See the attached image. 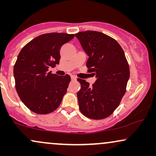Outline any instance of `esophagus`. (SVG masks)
Listing matches in <instances>:
<instances>
[{"instance_id": "34e87169", "label": "esophagus", "mask_w": 156, "mask_h": 156, "mask_svg": "<svg viewBox=\"0 0 156 156\" xmlns=\"http://www.w3.org/2000/svg\"><path fill=\"white\" fill-rule=\"evenodd\" d=\"M71 79H72V80H76V77L75 76L72 75V76H71Z\"/></svg>"}]
</instances>
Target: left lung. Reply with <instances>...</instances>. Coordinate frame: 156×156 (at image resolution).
<instances>
[{"mask_svg": "<svg viewBox=\"0 0 156 156\" xmlns=\"http://www.w3.org/2000/svg\"><path fill=\"white\" fill-rule=\"evenodd\" d=\"M75 36L89 57L88 72L97 78L92 86L77 79L80 112L91 119H105L118 107L126 93L130 70L124 52L116 40L100 32H80Z\"/></svg>", "mask_w": 156, "mask_h": 156, "instance_id": "8db88e82", "label": "left lung"}]
</instances>
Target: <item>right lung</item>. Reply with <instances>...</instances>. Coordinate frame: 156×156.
<instances>
[{
	"instance_id": "right-lung-1",
	"label": "right lung",
	"mask_w": 156,
	"mask_h": 156,
	"mask_svg": "<svg viewBox=\"0 0 156 156\" xmlns=\"http://www.w3.org/2000/svg\"><path fill=\"white\" fill-rule=\"evenodd\" d=\"M74 34L52 33L37 36L23 47L13 68L17 93L25 106L38 114H47L59 107L71 80L49 72L59 63L62 46Z\"/></svg>"
}]
</instances>
